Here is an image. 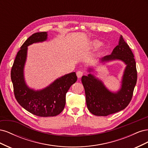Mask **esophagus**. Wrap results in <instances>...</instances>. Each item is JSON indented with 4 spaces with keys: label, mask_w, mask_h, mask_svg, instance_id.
Wrapping results in <instances>:
<instances>
[{
    "label": "esophagus",
    "mask_w": 148,
    "mask_h": 148,
    "mask_svg": "<svg viewBox=\"0 0 148 148\" xmlns=\"http://www.w3.org/2000/svg\"><path fill=\"white\" fill-rule=\"evenodd\" d=\"M83 71H78L77 72V77L78 78H81L82 76H83Z\"/></svg>",
    "instance_id": "1"
}]
</instances>
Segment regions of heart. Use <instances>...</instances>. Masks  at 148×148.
<instances>
[{
    "instance_id": "obj_1",
    "label": "heart",
    "mask_w": 148,
    "mask_h": 148,
    "mask_svg": "<svg viewBox=\"0 0 148 148\" xmlns=\"http://www.w3.org/2000/svg\"><path fill=\"white\" fill-rule=\"evenodd\" d=\"M90 44L92 48L97 49L101 45V42L97 39H95V40H92V41H91Z\"/></svg>"
}]
</instances>
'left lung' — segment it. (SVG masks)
I'll list each match as a JSON object with an SVG mask.
<instances>
[{
    "instance_id": "1",
    "label": "left lung",
    "mask_w": 148,
    "mask_h": 148,
    "mask_svg": "<svg viewBox=\"0 0 148 148\" xmlns=\"http://www.w3.org/2000/svg\"><path fill=\"white\" fill-rule=\"evenodd\" d=\"M114 60H120L126 65L122 76L120 88L112 92L107 88L102 80L89 73L83 75L82 82L84 88L86 105L91 114L97 116H107L126 108L131 101L134 88L137 81L136 62L130 48L120 36L119 45L110 55L99 60L104 64ZM89 72L93 69L89 68Z\"/></svg>"
}]
</instances>
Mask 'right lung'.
Masks as SVG:
<instances>
[{"label": "right lung", "mask_w": 148, "mask_h": 148, "mask_svg": "<svg viewBox=\"0 0 148 148\" xmlns=\"http://www.w3.org/2000/svg\"><path fill=\"white\" fill-rule=\"evenodd\" d=\"M47 39V32L31 35L18 52L11 70V79L17 102L29 112L44 117H53L62 112L65 105L66 94L77 80L76 73L71 72L56 79L49 86L39 90L30 88L26 83L24 68L28 46Z\"/></svg>", "instance_id": "1"}]
</instances>
